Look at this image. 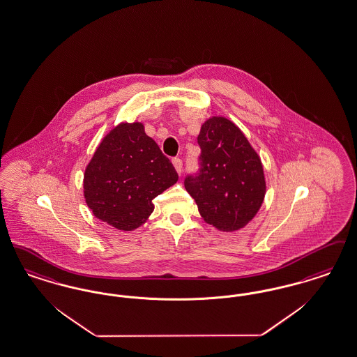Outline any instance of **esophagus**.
<instances>
[{
  "label": "esophagus",
  "mask_w": 357,
  "mask_h": 357,
  "mask_svg": "<svg viewBox=\"0 0 357 357\" xmlns=\"http://www.w3.org/2000/svg\"><path fill=\"white\" fill-rule=\"evenodd\" d=\"M172 165H174V167H175L176 172L181 175L182 172H183V163H182V159H179V158H174V159H172Z\"/></svg>",
  "instance_id": "esophagus-1"
}]
</instances>
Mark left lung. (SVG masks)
I'll list each match as a JSON object with an SVG mask.
<instances>
[{
  "label": "left lung",
  "instance_id": "8db88e82",
  "mask_svg": "<svg viewBox=\"0 0 357 357\" xmlns=\"http://www.w3.org/2000/svg\"><path fill=\"white\" fill-rule=\"evenodd\" d=\"M200 169L185 179L203 220L232 232L254 219L266 195L263 165L242 130L225 116H211L200 128Z\"/></svg>",
  "mask_w": 357,
  "mask_h": 357
}]
</instances>
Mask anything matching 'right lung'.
Instances as JSON below:
<instances>
[{"label": "right lung", "instance_id": "right-lung-1", "mask_svg": "<svg viewBox=\"0 0 357 357\" xmlns=\"http://www.w3.org/2000/svg\"><path fill=\"white\" fill-rule=\"evenodd\" d=\"M178 174L141 122H122L105 135L86 166L84 195L96 218L121 231L141 227L153 199Z\"/></svg>", "mask_w": 357, "mask_h": 357}]
</instances>
